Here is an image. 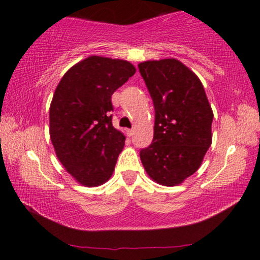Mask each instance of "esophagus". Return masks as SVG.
<instances>
[{"mask_svg": "<svg viewBox=\"0 0 260 260\" xmlns=\"http://www.w3.org/2000/svg\"><path fill=\"white\" fill-rule=\"evenodd\" d=\"M127 136L132 137L133 136V129H127Z\"/></svg>", "mask_w": 260, "mask_h": 260, "instance_id": "34e87169", "label": "esophagus"}]
</instances>
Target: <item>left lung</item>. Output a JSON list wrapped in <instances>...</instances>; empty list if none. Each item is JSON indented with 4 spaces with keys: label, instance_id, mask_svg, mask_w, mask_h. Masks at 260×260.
I'll return each instance as SVG.
<instances>
[{
    "label": "left lung",
    "instance_id": "1",
    "mask_svg": "<svg viewBox=\"0 0 260 260\" xmlns=\"http://www.w3.org/2000/svg\"><path fill=\"white\" fill-rule=\"evenodd\" d=\"M154 107L153 139L140 159L153 181L180 185L211 146L213 113L202 81L175 58L138 64Z\"/></svg>",
    "mask_w": 260,
    "mask_h": 260
}]
</instances>
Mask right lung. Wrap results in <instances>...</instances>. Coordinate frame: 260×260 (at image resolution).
Returning <instances> with one entry per match:
<instances>
[{
  "label": "right lung",
  "mask_w": 260,
  "mask_h": 260,
  "mask_svg": "<svg viewBox=\"0 0 260 260\" xmlns=\"http://www.w3.org/2000/svg\"><path fill=\"white\" fill-rule=\"evenodd\" d=\"M136 73L128 61L90 56L63 75L49 111L57 158L83 186L103 185L113 175L124 136L111 122V96Z\"/></svg>",
  "instance_id": "1"
}]
</instances>
